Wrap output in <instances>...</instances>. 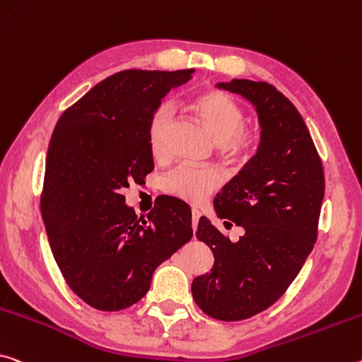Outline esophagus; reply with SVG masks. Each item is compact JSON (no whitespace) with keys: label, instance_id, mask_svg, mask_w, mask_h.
<instances>
[{"label":"esophagus","instance_id":"esophagus-1","mask_svg":"<svg viewBox=\"0 0 362 362\" xmlns=\"http://www.w3.org/2000/svg\"><path fill=\"white\" fill-rule=\"evenodd\" d=\"M199 216H202V212H199L198 209H193V211H192V226H193V230H194V232H197Z\"/></svg>","mask_w":362,"mask_h":362}]
</instances>
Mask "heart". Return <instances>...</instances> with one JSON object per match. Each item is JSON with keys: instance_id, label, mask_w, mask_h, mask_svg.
<instances>
[{"instance_id": "1", "label": "heart", "mask_w": 362, "mask_h": 362, "mask_svg": "<svg viewBox=\"0 0 362 362\" xmlns=\"http://www.w3.org/2000/svg\"><path fill=\"white\" fill-rule=\"evenodd\" d=\"M192 107L211 135L221 141V153L230 163H246L259 148V130L245 124V111L230 96L216 90L204 91L193 100ZM170 124L172 107L163 103L154 109L148 124V146L154 158H163L165 154ZM222 182V170L214 165L180 164L164 175L163 190L182 202L199 204L214 193Z\"/></svg>"}]
</instances>
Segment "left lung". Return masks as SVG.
<instances>
[{"label": "left lung", "instance_id": "1", "mask_svg": "<svg viewBox=\"0 0 362 362\" xmlns=\"http://www.w3.org/2000/svg\"><path fill=\"white\" fill-rule=\"evenodd\" d=\"M217 87L253 103L261 124L257 153L214 199L226 227L237 223L245 235L232 243L206 217L197 230L214 266L193 280L194 303L233 322L272 306L301 271L317 240L325 180L305 120L274 85L233 78Z\"/></svg>", "mask_w": 362, "mask_h": 362}]
</instances>
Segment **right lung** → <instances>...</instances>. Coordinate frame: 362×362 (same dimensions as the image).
Segmentation results:
<instances>
[{
	"mask_svg": "<svg viewBox=\"0 0 362 362\" xmlns=\"http://www.w3.org/2000/svg\"><path fill=\"white\" fill-rule=\"evenodd\" d=\"M193 72L120 71L69 106L51 135L40 198L48 242L69 288L98 311L139 303L159 264L193 237L188 206L164 197L139 217L124 197L154 169V109Z\"/></svg>",
	"mask_w": 362,
	"mask_h": 362,
	"instance_id": "obj_1",
	"label": "right lung"
}]
</instances>
